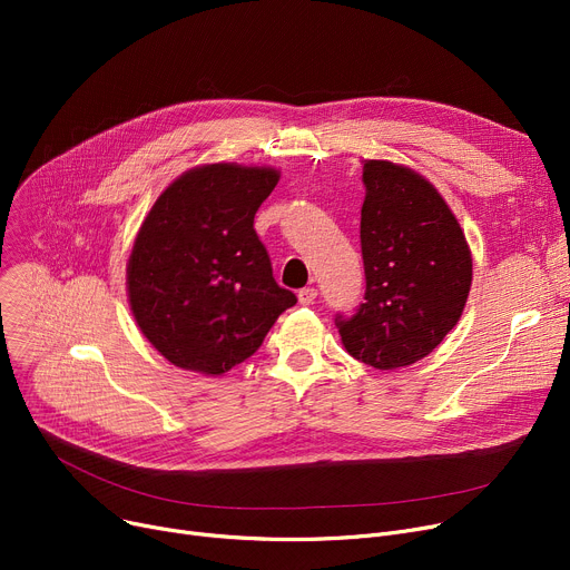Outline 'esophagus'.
I'll use <instances>...</instances> for the list:
<instances>
[{"instance_id":"obj_1","label":"esophagus","mask_w":570,"mask_h":570,"mask_svg":"<svg viewBox=\"0 0 570 570\" xmlns=\"http://www.w3.org/2000/svg\"><path fill=\"white\" fill-rule=\"evenodd\" d=\"M316 295H318V291L314 286H305L297 291V301H301V305H312L316 301Z\"/></svg>"}]
</instances>
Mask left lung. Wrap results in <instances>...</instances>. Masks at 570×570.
<instances>
[{
	"label": "left lung",
	"mask_w": 570,
	"mask_h": 570,
	"mask_svg": "<svg viewBox=\"0 0 570 570\" xmlns=\"http://www.w3.org/2000/svg\"><path fill=\"white\" fill-rule=\"evenodd\" d=\"M363 183L365 301L335 323L355 361L397 370L430 355L460 321L471 252L445 200L411 168L367 161Z\"/></svg>",
	"instance_id": "1"
}]
</instances>
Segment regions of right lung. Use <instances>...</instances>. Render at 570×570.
<instances>
[{"label": "right lung", "instance_id": "1", "mask_svg": "<svg viewBox=\"0 0 570 570\" xmlns=\"http://www.w3.org/2000/svg\"><path fill=\"white\" fill-rule=\"evenodd\" d=\"M279 173L213 164L185 173L145 217L127 267L136 323L175 367L224 374L297 303L254 230Z\"/></svg>", "mask_w": 570, "mask_h": 570}]
</instances>
